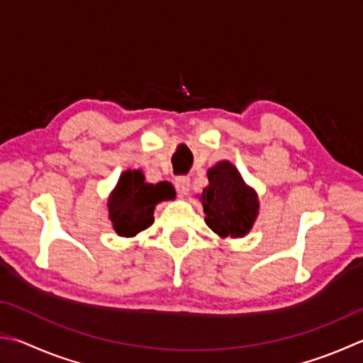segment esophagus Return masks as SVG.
Masks as SVG:
<instances>
[{"label": "esophagus", "mask_w": 363, "mask_h": 363, "mask_svg": "<svg viewBox=\"0 0 363 363\" xmlns=\"http://www.w3.org/2000/svg\"><path fill=\"white\" fill-rule=\"evenodd\" d=\"M175 188H177V193L180 194V197L186 196L189 193V188H191V182L188 177H179V179L175 180Z\"/></svg>", "instance_id": "1"}]
</instances>
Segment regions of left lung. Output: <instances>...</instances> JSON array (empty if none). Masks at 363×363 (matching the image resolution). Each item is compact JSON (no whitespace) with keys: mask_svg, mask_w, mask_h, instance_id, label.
Here are the masks:
<instances>
[{"mask_svg":"<svg viewBox=\"0 0 363 363\" xmlns=\"http://www.w3.org/2000/svg\"><path fill=\"white\" fill-rule=\"evenodd\" d=\"M208 184L201 194L205 223L221 238H240L255 225L259 216V197L245 183L230 161H218L207 172Z\"/></svg>","mask_w":363,"mask_h":363,"instance_id":"left-lung-1","label":"left lung"}]
</instances>
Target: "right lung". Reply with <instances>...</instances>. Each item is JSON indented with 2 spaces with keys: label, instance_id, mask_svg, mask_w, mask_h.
<instances>
[{
  "label": "right lung",
  "instance_id": "add662e5",
  "mask_svg": "<svg viewBox=\"0 0 363 363\" xmlns=\"http://www.w3.org/2000/svg\"><path fill=\"white\" fill-rule=\"evenodd\" d=\"M172 199L175 189L169 182L147 183L140 169H128L120 175L107 201L112 229L120 237H135L153 224L156 205Z\"/></svg>",
  "mask_w": 363,
  "mask_h": 363
}]
</instances>
